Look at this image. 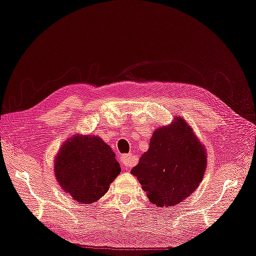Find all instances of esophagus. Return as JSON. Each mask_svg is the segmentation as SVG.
I'll return each mask as SVG.
<instances>
[{
  "mask_svg": "<svg viewBox=\"0 0 256 256\" xmlns=\"http://www.w3.org/2000/svg\"><path fill=\"white\" fill-rule=\"evenodd\" d=\"M120 162L124 168H129L136 164V159L134 156H131V154H122L120 157Z\"/></svg>",
  "mask_w": 256,
  "mask_h": 256,
  "instance_id": "esophagus-1",
  "label": "esophagus"
}]
</instances>
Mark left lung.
Returning a JSON list of instances; mask_svg holds the SVG:
<instances>
[{"instance_id":"obj_1","label":"left lung","mask_w":256,"mask_h":256,"mask_svg":"<svg viewBox=\"0 0 256 256\" xmlns=\"http://www.w3.org/2000/svg\"><path fill=\"white\" fill-rule=\"evenodd\" d=\"M207 166L205 146L180 116L170 126L154 130L150 148L131 170L157 207L180 204L203 180Z\"/></svg>"}]
</instances>
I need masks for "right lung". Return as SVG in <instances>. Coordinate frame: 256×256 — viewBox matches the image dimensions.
<instances>
[{
  "instance_id": "1",
  "label": "right lung",
  "mask_w": 256,
  "mask_h": 256,
  "mask_svg": "<svg viewBox=\"0 0 256 256\" xmlns=\"http://www.w3.org/2000/svg\"><path fill=\"white\" fill-rule=\"evenodd\" d=\"M120 173L111 147L90 134L69 138L54 159V174L60 188L82 204L97 202Z\"/></svg>"
}]
</instances>
